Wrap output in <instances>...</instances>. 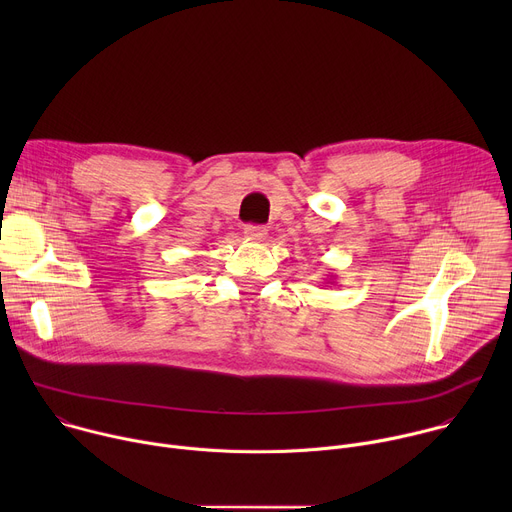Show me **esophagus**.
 Instances as JSON below:
<instances>
[{"label":"esophagus","instance_id":"obj_1","mask_svg":"<svg viewBox=\"0 0 512 512\" xmlns=\"http://www.w3.org/2000/svg\"><path fill=\"white\" fill-rule=\"evenodd\" d=\"M243 233H245V237H247L249 241H263L265 235H267L265 227H257V225H247Z\"/></svg>","mask_w":512,"mask_h":512}]
</instances>
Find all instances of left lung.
Here are the masks:
<instances>
[{"mask_svg": "<svg viewBox=\"0 0 512 512\" xmlns=\"http://www.w3.org/2000/svg\"><path fill=\"white\" fill-rule=\"evenodd\" d=\"M328 279H334V277H332V275H330V277H328ZM328 283H334V281H328Z\"/></svg>", "mask_w": 512, "mask_h": 512, "instance_id": "left-lung-1", "label": "left lung"}]
</instances>
